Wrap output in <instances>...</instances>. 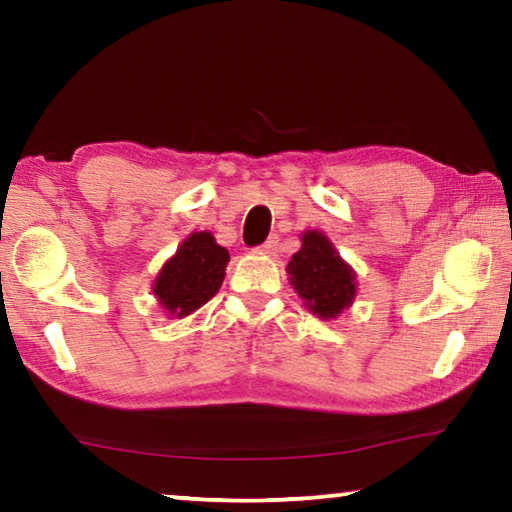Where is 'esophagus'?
<instances>
[{
  "label": "esophagus",
  "instance_id": "esophagus-1",
  "mask_svg": "<svg viewBox=\"0 0 512 512\" xmlns=\"http://www.w3.org/2000/svg\"><path fill=\"white\" fill-rule=\"evenodd\" d=\"M275 250H277V239L271 237V239L266 241V244L255 248V253H257V255H268V257H271V255H275Z\"/></svg>",
  "mask_w": 512,
  "mask_h": 512
}]
</instances>
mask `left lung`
Returning <instances> with one entry per match:
<instances>
[{
    "label": "left lung",
    "instance_id": "obj_1",
    "mask_svg": "<svg viewBox=\"0 0 512 512\" xmlns=\"http://www.w3.org/2000/svg\"><path fill=\"white\" fill-rule=\"evenodd\" d=\"M302 246L287 264L289 282L311 314L334 320L357 298V273L320 230L302 232Z\"/></svg>",
    "mask_w": 512,
    "mask_h": 512
}]
</instances>
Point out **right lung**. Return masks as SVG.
<instances>
[{"label": "right lung", "mask_w": 512, "mask_h": 512, "mask_svg": "<svg viewBox=\"0 0 512 512\" xmlns=\"http://www.w3.org/2000/svg\"><path fill=\"white\" fill-rule=\"evenodd\" d=\"M230 253L212 232H192L153 280V296L169 318H185L219 293Z\"/></svg>", "instance_id": "obj_1"}]
</instances>
